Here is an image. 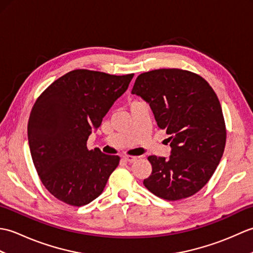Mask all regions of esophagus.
<instances>
[{
    "instance_id": "obj_1",
    "label": "esophagus",
    "mask_w": 253,
    "mask_h": 253,
    "mask_svg": "<svg viewBox=\"0 0 253 253\" xmlns=\"http://www.w3.org/2000/svg\"><path fill=\"white\" fill-rule=\"evenodd\" d=\"M124 160H125L126 162L132 163V162H135V161H137V157H131V155H125V157H124Z\"/></svg>"
}]
</instances>
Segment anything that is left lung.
<instances>
[{
  "instance_id": "8db88e82",
  "label": "left lung",
  "mask_w": 253,
  "mask_h": 253,
  "mask_svg": "<svg viewBox=\"0 0 253 253\" xmlns=\"http://www.w3.org/2000/svg\"><path fill=\"white\" fill-rule=\"evenodd\" d=\"M131 93L148 102L171 148L169 159L148 158L152 173L144 187L169 201L193 196L214 174L226 143L216 93L201 76L178 68L140 74Z\"/></svg>"
}]
</instances>
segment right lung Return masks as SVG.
Segmentation results:
<instances>
[{
    "label": "right lung",
    "instance_id": "1",
    "mask_svg": "<svg viewBox=\"0 0 253 253\" xmlns=\"http://www.w3.org/2000/svg\"><path fill=\"white\" fill-rule=\"evenodd\" d=\"M132 77L75 69L37 99L28 122L30 153L42 184L58 200L82 207L103 191L120 157L89 150L87 140Z\"/></svg>",
    "mask_w": 253,
    "mask_h": 253
}]
</instances>
